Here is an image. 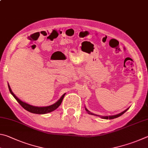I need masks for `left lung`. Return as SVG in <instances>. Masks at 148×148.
I'll return each mask as SVG.
<instances>
[{
  "mask_svg": "<svg viewBox=\"0 0 148 148\" xmlns=\"http://www.w3.org/2000/svg\"><path fill=\"white\" fill-rule=\"evenodd\" d=\"M85 109H86V110L88 112V114H92V115H95V116H98V115H96V114H93V113H92V112H90V111L88 110V109H86V108H85ZM129 109V108H127L126 110H125L124 111H123L122 112H121V113H120V114H116V115H114V116H101V118H103V119H109V120H110V119H114V118H118V117H119V116H121L122 114H123L124 113H125L127 110Z\"/></svg>",
  "mask_w": 148,
  "mask_h": 148,
  "instance_id": "left-lung-1",
  "label": "left lung"
}]
</instances>
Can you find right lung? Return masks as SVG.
Returning <instances> with one entry per match:
<instances>
[{
  "mask_svg": "<svg viewBox=\"0 0 148 148\" xmlns=\"http://www.w3.org/2000/svg\"><path fill=\"white\" fill-rule=\"evenodd\" d=\"M8 88H9L10 93H11V94L14 97L15 99L17 100V101L21 105V107L23 108H25V110H27V111H28V112H30L31 113L38 114H47V113L51 112H52V111H53L55 109H56V108L61 105L62 100H63L64 97V95H66V94H64L60 97V99L58 101L56 102L53 105H51L50 106H47V107H35V106L30 105L29 104H27V103L22 101L21 100H20L19 98L15 96V95L12 91L11 88H10L9 84H8Z\"/></svg>",
  "mask_w": 148,
  "mask_h": 148,
  "instance_id": "add662e5",
  "label": "right lung"
}]
</instances>
